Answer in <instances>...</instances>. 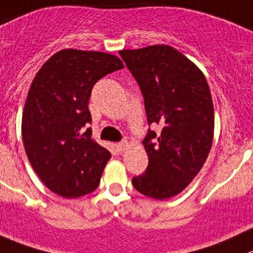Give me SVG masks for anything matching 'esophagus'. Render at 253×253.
<instances>
[{
  "label": "esophagus",
  "instance_id": "esophagus-1",
  "mask_svg": "<svg viewBox=\"0 0 253 253\" xmlns=\"http://www.w3.org/2000/svg\"><path fill=\"white\" fill-rule=\"evenodd\" d=\"M128 146H129L128 141H122V143L117 144V149L119 151H125L126 149H128Z\"/></svg>",
  "mask_w": 253,
  "mask_h": 253
}]
</instances>
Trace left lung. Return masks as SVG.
<instances>
[{"label":"left lung","mask_w":253,"mask_h":253,"mask_svg":"<svg viewBox=\"0 0 253 253\" xmlns=\"http://www.w3.org/2000/svg\"><path fill=\"white\" fill-rule=\"evenodd\" d=\"M119 54L138 82L149 129L143 140L149 158L145 172L133 177L140 194L165 200L186 189L208 159L213 140V104L199 67L175 48L154 44Z\"/></svg>","instance_id":"left-lung-1"}]
</instances>
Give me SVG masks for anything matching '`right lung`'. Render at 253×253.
Listing matches in <instances>:
<instances>
[{"instance_id":"right-lung-1","label":"right lung","mask_w":253,"mask_h":253,"mask_svg":"<svg viewBox=\"0 0 253 253\" xmlns=\"http://www.w3.org/2000/svg\"><path fill=\"white\" fill-rule=\"evenodd\" d=\"M124 64L114 54L68 48L54 53L36 74L22 114L26 154L43 184L76 199L94 191L110 153L85 125L92 88Z\"/></svg>"}]
</instances>
